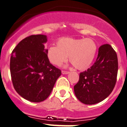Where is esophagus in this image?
Segmentation results:
<instances>
[{"label": "esophagus", "instance_id": "34e87169", "mask_svg": "<svg viewBox=\"0 0 127 127\" xmlns=\"http://www.w3.org/2000/svg\"><path fill=\"white\" fill-rule=\"evenodd\" d=\"M70 72H68V71H64V70H63L62 71V73L63 74H68V73H69Z\"/></svg>", "mask_w": 127, "mask_h": 127}]
</instances>
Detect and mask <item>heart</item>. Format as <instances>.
Masks as SVG:
<instances>
[{
	"label": "heart",
	"instance_id": "heart-1",
	"mask_svg": "<svg viewBox=\"0 0 127 127\" xmlns=\"http://www.w3.org/2000/svg\"><path fill=\"white\" fill-rule=\"evenodd\" d=\"M97 46L91 39H75L63 37L57 41V46H51L47 52L49 61L59 66L69 60L75 68L85 70L93 62L96 55Z\"/></svg>",
	"mask_w": 127,
	"mask_h": 127
}]
</instances>
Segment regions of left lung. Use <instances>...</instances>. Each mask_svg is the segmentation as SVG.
I'll return each mask as SVG.
<instances>
[{
  "instance_id": "1",
  "label": "left lung",
  "mask_w": 127,
  "mask_h": 127,
  "mask_svg": "<svg viewBox=\"0 0 127 127\" xmlns=\"http://www.w3.org/2000/svg\"><path fill=\"white\" fill-rule=\"evenodd\" d=\"M118 70L116 52L108 44L101 46L94 64L80 73L78 83L74 86L75 96L86 105H94L103 101L114 88Z\"/></svg>"
}]
</instances>
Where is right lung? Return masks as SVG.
Masks as SVG:
<instances>
[{"label": "right lung", "mask_w": 127, "mask_h": 127, "mask_svg": "<svg viewBox=\"0 0 127 127\" xmlns=\"http://www.w3.org/2000/svg\"><path fill=\"white\" fill-rule=\"evenodd\" d=\"M44 35L26 37L16 46L10 58V73L15 90L31 102L43 101L50 95L61 71L47 56Z\"/></svg>", "instance_id": "right-lung-1"}]
</instances>
